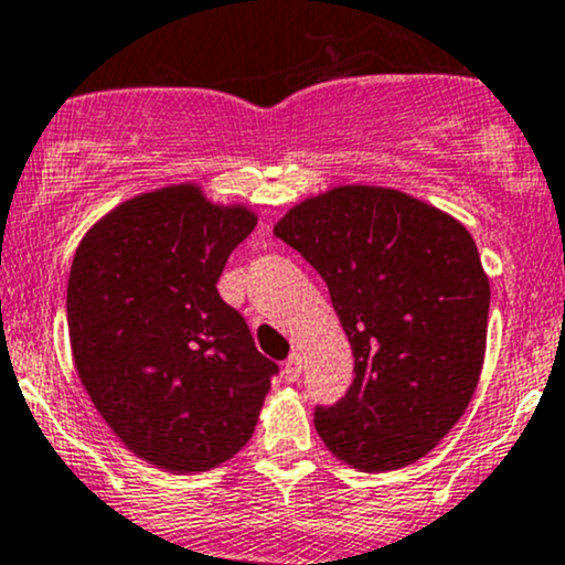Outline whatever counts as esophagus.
<instances>
[{
    "label": "esophagus",
    "instance_id": "1",
    "mask_svg": "<svg viewBox=\"0 0 565 565\" xmlns=\"http://www.w3.org/2000/svg\"><path fill=\"white\" fill-rule=\"evenodd\" d=\"M281 373H284V379H287V382H298L300 373H302V358H300L298 352L289 354L287 362H284Z\"/></svg>",
    "mask_w": 565,
    "mask_h": 565
}]
</instances>
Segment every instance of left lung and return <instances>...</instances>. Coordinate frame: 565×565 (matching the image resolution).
Segmentation results:
<instances>
[{
    "instance_id": "left-lung-1",
    "label": "left lung",
    "mask_w": 565,
    "mask_h": 565,
    "mask_svg": "<svg viewBox=\"0 0 565 565\" xmlns=\"http://www.w3.org/2000/svg\"><path fill=\"white\" fill-rule=\"evenodd\" d=\"M273 233L324 278L354 354L347 397L313 414L324 447L365 473L417 462L482 376L490 281L471 233L425 200L362 183L306 198Z\"/></svg>"
}]
</instances>
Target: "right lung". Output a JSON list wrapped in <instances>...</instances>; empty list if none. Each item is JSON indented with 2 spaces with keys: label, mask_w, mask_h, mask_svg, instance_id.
Returning <instances> with one entry per match:
<instances>
[{
  "label": "right lung",
  "mask_w": 565,
  "mask_h": 565,
  "mask_svg": "<svg viewBox=\"0 0 565 565\" xmlns=\"http://www.w3.org/2000/svg\"><path fill=\"white\" fill-rule=\"evenodd\" d=\"M254 227L252 207L186 181L118 203L75 248V371L124 447L162 471H211L257 427L278 367L216 289Z\"/></svg>",
  "instance_id": "1"
}]
</instances>
